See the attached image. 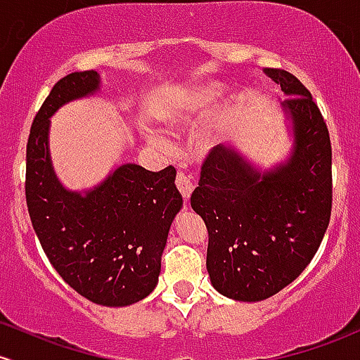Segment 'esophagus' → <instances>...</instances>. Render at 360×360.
<instances>
[{
    "instance_id": "obj_1",
    "label": "esophagus",
    "mask_w": 360,
    "mask_h": 360,
    "mask_svg": "<svg viewBox=\"0 0 360 360\" xmlns=\"http://www.w3.org/2000/svg\"><path fill=\"white\" fill-rule=\"evenodd\" d=\"M176 186L179 189V193L183 195L184 200H188L193 193V183L191 179L184 172H177L176 176Z\"/></svg>"
}]
</instances>
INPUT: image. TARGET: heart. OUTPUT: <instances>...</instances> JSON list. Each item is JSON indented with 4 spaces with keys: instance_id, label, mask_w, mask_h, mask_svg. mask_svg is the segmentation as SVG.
I'll use <instances>...</instances> for the list:
<instances>
[{
    "instance_id": "heart-1",
    "label": "heart",
    "mask_w": 360,
    "mask_h": 360,
    "mask_svg": "<svg viewBox=\"0 0 360 360\" xmlns=\"http://www.w3.org/2000/svg\"><path fill=\"white\" fill-rule=\"evenodd\" d=\"M220 96V89L217 85H200L196 89L188 90L177 98L176 105L172 109V120L177 124H183L191 120L201 109L208 108L213 101Z\"/></svg>"
}]
</instances>
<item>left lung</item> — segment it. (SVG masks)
I'll return each instance as SVG.
<instances>
[{
	"label": "left lung",
	"mask_w": 360,
	"mask_h": 360,
	"mask_svg": "<svg viewBox=\"0 0 360 360\" xmlns=\"http://www.w3.org/2000/svg\"><path fill=\"white\" fill-rule=\"evenodd\" d=\"M264 73L287 94L295 147L275 171H252L236 152L213 147L201 165L191 207L208 231L212 285L256 302L285 289L311 263L330 224L331 141L311 92L282 68Z\"/></svg>",
	"instance_id": "obj_1"
}]
</instances>
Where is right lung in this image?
<instances>
[{
	"mask_svg": "<svg viewBox=\"0 0 360 360\" xmlns=\"http://www.w3.org/2000/svg\"><path fill=\"white\" fill-rule=\"evenodd\" d=\"M97 71L56 82L35 114L27 141L25 198L47 259L66 283L102 306H128L155 289L169 227L181 210L172 165L150 172L120 165L85 196L63 189L47 150L49 117L59 105L96 92Z\"/></svg>",
	"mask_w": 360,
	"mask_h": 360,
	"instance_id": "obj_1",
	"label": "right lung"
}]
</instances>
